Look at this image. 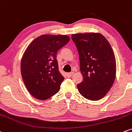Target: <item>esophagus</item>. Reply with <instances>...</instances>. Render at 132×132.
Returning <instances> with one entry per match:
<instances>
[{
	"label": "esophagus",
	"instance_id": "esophagus-1",
	"mask_svg": "<svg viewBox=\"0 0 132 132\" xmlns=\"http://www.w3.org/2000/svg\"><path fill=\"white\" fill-rule=\"evenodd\" d=\"M73 74H74V72H70V73H67V77L68 78H70V77H72L73 75Z\"/></svg>",
	"mask_w": 132,
	"mask_h": 132
}]
</instances>
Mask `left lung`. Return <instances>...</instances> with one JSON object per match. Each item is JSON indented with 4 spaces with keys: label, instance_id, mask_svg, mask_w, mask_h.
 Here are the masks:
<instances>
[{
    "label": "left lung",
    "instance_id": "8db88e82",
    "mask_svg": "<svg viewBox=\"0 0 132 132\" xmlns=\"http://www.w3.org/2000/svg\"><path fill=\"white\" fill-rule=\"evenodd\" d=\"M79 54L83 81L77 85L87 100L97 101L108 93L116 78V62L109 43L100 33L72 35Z\"/></svg>",
    "mask_w": 132,
    "mask_h": 132
}]
</instances>
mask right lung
<instances>
[{
	"mask_svg": "<svg viewBox=\"0 0 132 132\" xmlns=\"http://www.w3.org/2000/svg\"><path fill=\"white\" fill-rule=\"evenodd\" d=\"M66 35H41L26 48L21 61V73L28 91L39 100L59 91L64 77L59 70L57 53L67 44Z\"/></svg>",
	"mask_w": 132,
	"mask_h": 132,
	"instance_id": "obj_1",
	"label": "right lung"
}]
</instances>
